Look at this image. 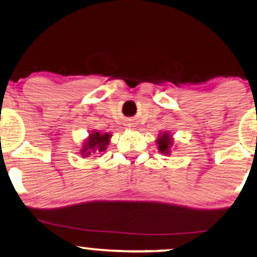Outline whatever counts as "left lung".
<instances>
[{
  "mask_svg": "<svg viewBox=\"0 0 257 257\" xmlns=\"http://www.w3.org/2000/svg\"><path fill=\"white\" fill-rule=\"evenodd\" d=\"M157 144L159 152H162L163 155H170L173 146V139L169 133H161V135L157 139Z\"/></svg>",
  "mask_w": 257,
  "mask_h": 257,
  "instance_id": "1",
  "label": "left lung"
}]
</instances>
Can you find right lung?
I'll return each instance as SVG.
<instances>
[{"label": "right lung", "mask_w": 257, "mask_h": 257, "mask_svg": "<svg viewBox=\"0 0 257 257\" xmlns=\"http://www.w3.org/2000/svg\"><path fill=\"white\" fill-rule=\"evenodd\" d=\"M112 135L110 133H104L101 134L100 132H91L87 140L84 141L83 149H81V155L83 157H89V156H96L102 153L107 147Z\"/></svg>", "instance_id": "1"}]
</instances>
